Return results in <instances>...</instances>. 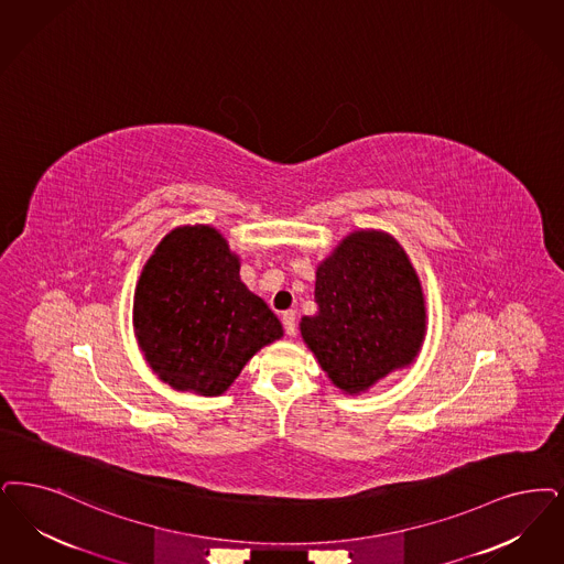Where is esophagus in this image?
Listing matches in <instances>:
<instances>
[{
	"mask_svg": "<svg viewBox=\"0 0 564 564\" xmlns=\"http://www.w3.org/2000/svg\"><path fill=\"white\" fill-rule=\"evenodd\" d=\"M281 321H283V327H285V334L288 336H295V332H297V325H295V313L293 311H288V313H283L281 315Z\"/></svg>",
	"mask_w": 564,
	"mask_h": 564,
	"instance_id": "1",
	"label": "esophagus"
}]
</instances>
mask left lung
Here are the masks:
<instances>
[{
  "instance_id": "left-lung-1",
  "label": "left lung",
  "mask_w": 564,
  "mask_h": 564,
  "mask_svg": "<svg viewBox=\"0 0 564 564\" xmlns=\"http://www.w3.org/2000/svg\"><path fill=\"white\" fill-rule=\"evenodd\" d=\"M315 316L300 334L344 394H361L417 357L426 336L422 283L382 230H355L316 267Z\"/></svg>"
}]
</instances>
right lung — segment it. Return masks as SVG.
<instances>
[{"mask_svg": "<svg viewBox=\"0 0 564 564\" xmlns=\"http://www.w3.org/2000/svg\"><path fill=\"white\" fill-rule=\"evenodd\" d=\"M239 256L207 225L178 226L147 260L134 292L138 346L174 390L218 397L246 362L283 336L239 276Z\"/></svg>", "mask_w": 564, "mask_h": 564, "instance_id": "obj_1", "label": "right lung"}]
</instances>
